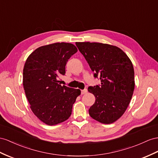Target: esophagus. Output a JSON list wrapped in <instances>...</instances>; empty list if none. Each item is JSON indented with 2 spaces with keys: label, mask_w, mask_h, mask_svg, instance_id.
Returning a JSON list of instances; mask_svg holds the SVG:
<instances>
[{
  "label": "esophagus",
  "mask_w": 158,
  "mask_h": 158,
  "mask_svg": "<svg viewBox=\"0 0 158 158\" xmlns=\"http://www.w3.org/2000/svg\"><path fill=\"white\" fill-rule=\"evenodd\" d=\"M87 89H85L81 90V94L82 95L85 94H87Z\"/></svg>",
  "instance_id": "34e87169"
}]
</instances>
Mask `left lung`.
<instances>
[{"label":"left lung","instance_id":"left-lung-1","mask_svg":"<svg viewBox=\"0 0 158 158\" xmlns=\"http://www.w3.org/2000/svg\"><path fill=\"white\" fill-rule=\"evenodd\" d=\"M100 85L89 87L95 97L89 114L93 119L110 124L120 118L130 103L135 87L131 60L119 47L101 43L77 42Z\"/></svg>","mask_w":158,"mask_h":158}]
</instances>
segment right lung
<instances>
[{"label": "right lung", "mask_w": 158, "mask_h": 158, "mask_svg": "<svg viewBox=\"0 0 158 158\" xmlns=\"http://www.w3.org/2000/svg\"><path fill=\"white\" fill-rule=\"evenodd\" d=\"M77 51L71 43H56L40 47L28 56L23 69V87L31 109L47 125H54L71 116L73 105L81 94L77 89L61 86L58 80Z\"/></svg>", "instance_id": "obj_1"}]
</instances>
